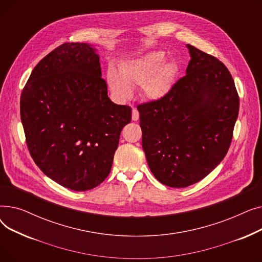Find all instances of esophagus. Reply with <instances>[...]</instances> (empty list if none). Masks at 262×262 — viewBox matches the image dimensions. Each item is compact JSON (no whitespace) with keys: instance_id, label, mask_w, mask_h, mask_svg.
<instances>
[{"instance_id":"1","label":"esophagus","mask_w":262,"mask_h":262,"mask_svg":"<svg viewBox=\"0 0 262 262\" xmlns=\"http://www.w3.org/2000/svg\"><path fill=\"white\" fill-rule=\"evenodd\" d=\"M133 121H138L139 120V112L136 108H133V115H132Z\"/></svg>"}]
</instances>
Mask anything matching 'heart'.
<instances>
[{
    "label": "heart",
    "mask_w": 262,
    "mask_h": 262,
    "mask_svg": "<svg viewBox=\"0 0 262 262\" xmlns=\"http://www.w3.org/2000/svg\"><path fill=\"white\" fill-rule=\"evenodd\" d=\"M162 52L148 53L141 58L124 64L120 74L115 70L108 73L109 86L118 98L125 100L132 95V88L142 86L148 100H160L172 88L176 73L174 63L166 61Z\"/></svg>",
    "instance_id": "b5f03b06"
}]
</instances>
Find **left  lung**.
<instances>
[{"label": "left lung", "instance_id": "1", "mask_svg": "<svg viewBox=\"0 0 262 262\" xmlns=\"http://www.w3.org/2000/svg\"><path fill=\"white\" fill-rule=\"evenodd\" d=\"M187 48L186 75L162 99L137 106L148 167L172 188L202 181L224 159L239 113L226 66L193 46Z\"/></svg>", "mask_w": 262, "mask_h": 262}]
</instances>
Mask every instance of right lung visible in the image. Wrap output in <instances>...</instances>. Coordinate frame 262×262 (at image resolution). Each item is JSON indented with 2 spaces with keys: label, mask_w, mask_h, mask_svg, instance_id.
<instances>
[{
  "label": "right lung",
  "mask_w": 262,
  "mask_h": 262,
  "mask_svg": "<svg viewBox=\"0 0 262 262\" xmlns=\"http://www.w3.org/2000/svg\"><path fill=\"white\" fill-rule=\"evenodd\" d=\"M26 144L35 163L64 188L87 191L112 170L132 108L107 95L100 57L87 43H63L41 59L20 100Z\"/></svg>",
  "instance_id": "right-lung-1"
}]
</instances>
